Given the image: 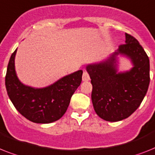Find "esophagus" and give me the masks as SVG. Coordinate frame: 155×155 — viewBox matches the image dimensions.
<instances>
[{
  "instance_id": "1",
  "label": "esophagus",
  "mask_w": 155,
  "mask_h": 155,
  "mask_svg": "<svg viewBox=\"0 0 155 155\" xmlns=\"http://www.w3.org/2000/svg\"><path fill=\"white\" fill-rule=\"evenodd\" d=\"M82 80H83V81H88V80H90V76H89L88 73H87V71H84Z\"/></svg>"
}]
</instances>
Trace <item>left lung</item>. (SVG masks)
Masks as SVG:
<instances>
[{
    "instance_id": "8db88e82",
    "label": "left lung",
    "mask_w": 155,
    "mask_h": 155,
    "mask_svg": "<svg viewBox=\"0 0 155 155\" xmlns=\"http://www.w3.org/2000/svg\"><path fill=\"white\" fill-rule=\"evenodd\" d=\"M125 44L86 70L92 84L91 101L95 113L108 122L121 121L140 106L150 84V60L139 41L125 33ZM131 61L132 68L118 71L119 57Z\"/></svg>"
}]
</instances>
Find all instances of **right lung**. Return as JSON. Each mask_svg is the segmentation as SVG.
I'll use <instances>...</instances> for the list:
<instances>
[{
  "label": "right lung",
  "instance_id": "add662e5",
  "mask_svg": "<svg viewBox=\"0 0 155 155\" xmlns=\"http://www.w3.org/2000/svg\"><path fill=\"white\" fill-rule=\"evenodd\" d=\"M16 51L12 54L5 76V87L10 100L16 109L29 121L51 123L66 112L70 100L82 81L83 71L60 78L45 87H33L19 80L15 68Z\"/></svg>",
  "mask_w": 155,
  "mask_h": 155
}]
</instances>
